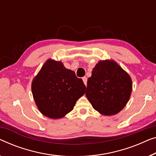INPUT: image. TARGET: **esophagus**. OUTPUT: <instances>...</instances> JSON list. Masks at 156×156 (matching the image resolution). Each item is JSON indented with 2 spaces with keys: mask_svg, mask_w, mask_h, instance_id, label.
I'll return each instance as SVG.
<instances>
[{
  "mask_svg": "<svg viewBox=\"0 0 156 156\" xmlns=\"http://www.w3.org/2000/svg\"><path fill=\"white\" fill-rule=\"evenodd\" d=\"M82 80H83V83H84L85 86H87V78L86 77V76H84V77L82 78Z\"/></svg>",
  "mask_w": 156,
  "mask_h": 156,
  "instance_id": "esophagus-1",
  "label": "esophagus"
}]
</instances>
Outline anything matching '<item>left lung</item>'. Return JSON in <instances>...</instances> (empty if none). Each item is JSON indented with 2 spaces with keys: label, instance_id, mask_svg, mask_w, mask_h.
Returning <instances> with one entry per match:
<instances>
[{
  "label": "left lung",
  "instance_id": "obj_1",
  "mask_svg": "<svg viewBox=\"0 0 156 156\" xmlns=\"http://www.w3.org/2000/svg\"><path fill=\"white\" fill-rule=\"evenodd\" d=\"M132 81L129 74L113 60H100L88 79L86 96L103 115L120 112L129 100Z\"/></svg>",
  "mask_w": 156,
  "mask_h": 156
}]
</instances>
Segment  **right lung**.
Wrapping results in <instances>:
<instances>
[{
	"instance_id": "add662e5",
	"label": "right lung",
	"mask_w": 156,
	"mask_h": 156,
	"mask_svg": "<svg viewBox=\"0 0 156 156\" xmlns=\"http://www.w3.org/2000/svg\"><path fill=\"white\" fill-rule=\"evenodd\" d=\"M82 80L61 61L48 59L33 79L31 92L38 109L44 116L60 119L73 110L76 101L84 95Z\"/></svg>"
}]
</instances>
